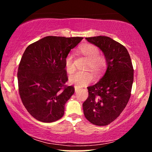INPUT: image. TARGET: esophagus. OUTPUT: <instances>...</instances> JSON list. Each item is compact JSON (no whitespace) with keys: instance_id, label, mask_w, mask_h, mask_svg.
<instances>
[{"instance_id":"1","label":"esophagus","mask_w":152,"mask_h":152,"mask_svg":"<svg viewBox=\"0 0 152 152\" xmlns=\"http://www.w3.org/2000/svg\"><path fill=\"white\" fill-rule=\"evenodd\" d=\"M78 91H79V89H78V88H77V87H76V86H75V92H78Z\"/></svg>"}]
</instances>
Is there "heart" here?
Here are the masks:
<instances>
[{"instance_id": "obj_1", "label": "heart", "mask_w": 152, "mask_h": 152, "mask_svg": "<svg viewBox=\"0 0 152 152\" xmlns=\"http://www.w3.org/2000/svg\"><path fill=\"white\" fill-rule=\"evenodd\" d=\"M80 52L88 59L87 68L94 72L99 73L106 67L107 61L103 56H99V50L96 46L92 44H84L79 48ZM64 65L67 72L72 73L75 70L74 64V56L72 53H69L64 60ZM92 80V76L88 71H78L74 73L69 78L70 84L81 88L83 87Z\"/></svg>"}]
</instances>
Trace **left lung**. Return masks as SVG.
<instances>
[{
    "mask_svg": "<svg viewBox=\"0 0 152 152\" xmlns=\"http://www.w3.org/2000/svg\"><path fill=\"white\" fill-rule=\"evenodd\" d=\"M99 48L107 68L100 80L88 87V96L82 104L84 116L92 124L105 126L119 116L130 99L133 68L127 49L106 36L86 37Z\"/></svg>",
    "mask_w": 152,
    "mask_h": 152,
    "instance_id": "left-lung-1",
    "label": "left lung"
}]
</instances>
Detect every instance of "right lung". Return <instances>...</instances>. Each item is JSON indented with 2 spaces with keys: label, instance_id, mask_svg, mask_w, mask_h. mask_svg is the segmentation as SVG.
Segmentation results:
<instances>
[{
  "label": "right lung",
  "instance_id": "1",
  "mask_svg": "<svg viewBox=\"0 0 152 152\" xmlns=\"http://www.w3.org/2000/svg\"><path fill=\"white\" fill-rule=\"evenodd\" d=\"M83 37L47 36L31 43L23 54L18 68L19 92L29 114L39 121L61 119L66 102L74 93L67 86L64 60Z\"/></svg>",
  "mask_w": 152,
  "mask_h": 152
}]
</instances>
